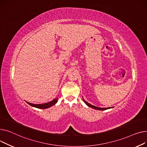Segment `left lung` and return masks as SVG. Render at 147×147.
Returning <instances> with one entry per match:
<instances>
[{
    "instance_id": "obj_1",
    "label": "left lung",
    "mask_w": 147,
    "mask_h": 147,
    "mask_svg": "<svg viewBox=\"0 0 147 147\" xmlns=\"http://www.w3.org/2000/svg\"><path fill=\"white\" fill-rule=\"evenodd\" d=\"M83 101H84V102H85V104L87 105L88 107H91V108H92V109H96V110H107V109H109L112 108V107H107V108H101V107H98L94 106H93V105L90 104V103H88V102H87L86 101H85V100H84V98H83Z\"/></svg>"
}]
</instances>
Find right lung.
<instances>
[{
    "label": "right lung",
    "instance_id": "1",
    "mask_svg": "<svg viewBox=\"0 0 147 147\" xmlns=\"http://www.w3.org/2000/svg\"><path fill=\"white\" fill-rule=\"evenodd\" d=\"M26 102H27L29 105H30V106H31L32 107H36V108H38V109H46L49 108V107H51L52 106L55 105L56 103L57 102V98L53 100L52 101H51L50 102H46V103H44V104H38V105H37V104H32V103H31V102H27V101H26Z\"/></svg>",
    "mask_w": 147,
    "mask_h": 147
}]
</instances>
